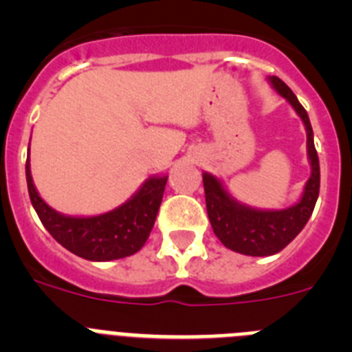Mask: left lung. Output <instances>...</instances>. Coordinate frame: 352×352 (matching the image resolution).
Returning <instances> with one entry per match:
<instances>
[{
	"instance_id": "8db88e82",
	"label": "left lung",
	"mask_w": 352,
	"mask_h": 352,
	"mask_svg": "<svg viewBox=\"0 0 352 352\" xmlns=\"http://www.w3.org/2000/svg\"><path fill=\"white\" fill-rule=\"evenodd\" d=\"M268 82L294 109V113L303 121L307 132L310 178L305 183L300 199L292 206L282 210L248 206L227 190L226 183L219 176L206 170L203 173L208 219L213 227V232L222 241L223 247L252 257L273 256L287 247L300 234L316 206L319 197V183H321L319 158L314 146V132L309 114L284 80L276 76H270Z\"/></svg>"
}]
</instances>
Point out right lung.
I'll use <instances>...</instances> for the list:
<instances>
[{
    "mask_svg": "<svg viewBox=\"0 0 352 352\" xmlns=\"http://www.w3.org/2000/svg\"><path fill=\"white\" fill-rule=\"evenodd\" d=\"M169 176H149L135 194L114 210L98 214H65L49 206L36 190L31 176L30 148L26 182L31 204L49 234L72 254L96 263L123 259L142 248L153 229Z\"/></svg>",
    "mask_w": 352,
    "mask_h": 352,
    "instance_id": "1",
    "label": "right lung"
}]
</instances>
